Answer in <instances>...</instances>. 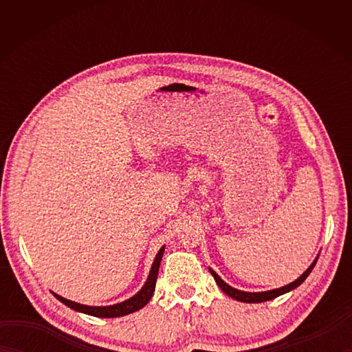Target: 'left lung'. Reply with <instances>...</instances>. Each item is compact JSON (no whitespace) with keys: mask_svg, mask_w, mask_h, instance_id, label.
Instances as JSON below:
<instances>
[{"mask_svg":"<svg viewBox=\"0 0 352 352\" xmlns=\"http://www.w3.org/2000/svg\"><path fill=\"white\" fill-rule=\"evenodd\" d=\"M316 261H318V257H316L315 261H313V263L309 266L307 271H305V272L300 276V278H296L294 283H290V284H287V286H283V287H280V289H272V290H267V292H243V290H237V289L231 287L230 284H227L226 281H223V280L221 278V276L213 271V269L208 267V271H210V274L213 275L214 281L218 283V286L222 289L223 294H227L228 296L233 298V300H237V301H241V302H265V301H269V300H274V298L280 296V295H283V294H287V292L294 290L295 287L300 286V284H301L305 278H307L309 274L313 271V267H315Z\"/></svg>","mask_w":352,"mask_h":352,"instance_id":"8db88e82","label":"left lung"}]
</instances>
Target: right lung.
Wrapping results in <instances>:
<instances>
[{"label": "right lung", "mask_w": 352, "mask_h": 352, "mask_svg": "<svg viewBox=\"0 0 352 352\" xmlns=\"http://www.w3.org/2000/svg\"><path fill=\"white\" fill-rule=\"evenodd\" d=\"M163 252H164V246H162L160 251L157 252V256L153 261L151 271H149V275H148V278L144 284V287H142L136 295L131 296L130 300L122 301L119 304H113V305H106V307H94V305H85V304L69 301V300H66V298L57 295V294H54V296L57 298L58 301L63 302L65 305H68L69 309L81 311V313H86V315L96 316V318H119V316L130 315V313H134V311L140 310L142 307H145V305L149 302V300H151V296L154 294V289H155L157 275H159V267H160Z\"/></svg>", "instance_id": "obj_1"}]
</instances>
